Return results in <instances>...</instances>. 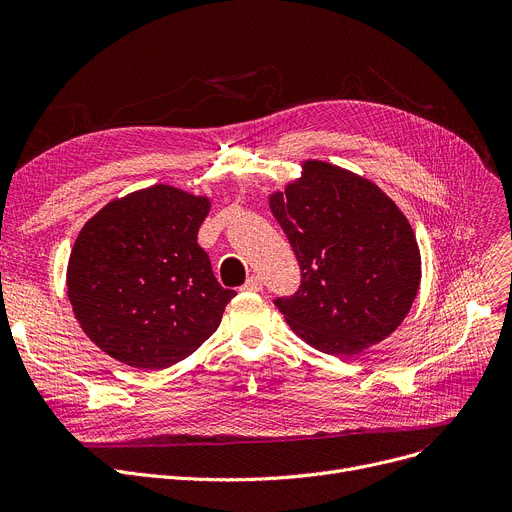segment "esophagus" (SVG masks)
Masks as SVG:
<instances>
[{"mask_svg": "<svg viewBox=\"0 0 512 512\" xmlns=\"http://www.w3.org/2000/svg\"><path fill=\"white\" fill-rule=\"evenodd\" d=\"M261 288H263V280L259 276H251L245 282V286H242V290H247V292H259Z\"/></svg>", "mask_w": 512, "mask_h": 512, "instance_id": "obj_1", "label": "esophagus"}]
</instances>
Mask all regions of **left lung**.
I'll list each match as a JSON object with an SVG mask.
<instances>
[{
  "mask_svg": "<svg viewBox=\"0 0 512 512\" xmlns=\"http://www.w3.org/2000/svg\"><path fill=\"white\" fill-rule=\"evenodd\" d=\"M301 265V288L276 307L321 353L353 357L409 315L421 253L400 207L365 176L305 159L301 176L270 197Z\"/></svg>",
  "mask_w": 512,
  "mask_h": 512,
  "instance_id": "left-lung-1",
  "label": "left lung"
}]
</instances>
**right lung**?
<instances>
[{
    "mask_svg": "<svg viewBox=\"0 0 512 512\" xmlns=\"http://www.w3.org/2000/svg\"><path fill=\"white\" fill-rule=\"evenodd\" d=\"M207 195L153 184L101 207L78 232L66 284L74 317L105 355L164 369L215 332L234 290L215 280L197 232Z\"/></svg>",
    "mask_w": 512,
    "mask_h": 512,
    "instance_id": "obj_1",
    "label": "right lung"
}]
</instances>
